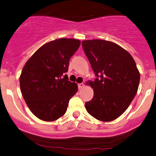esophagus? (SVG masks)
Here are the masks:
<instances>
[{
    "label": "esophagus",
    "instance_id": "1",
    "mask_svg": "<svg viewBox=\"0 0 156 156\" xmlns=\"http://www.w3.org/2000/svg\"><path fill=\"white\" fill-rule=\"evenodd\" d=\"M84 86H85V84H84V83H80V84H78V87H79V89H82Z\"/></svg>",
    "mask_w": 156,
    "mask_h": 156
}]
</instances>
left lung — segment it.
Segmentation results:
<instances>
[{"label":"left lung","mask_w":156,"mask_h":156,"mask_svg":"<svg viewBox=\"0 0 156 156\" xmlns=\"http://www.w3.org/2000/svg\"><path fill=\"white\" fill-rule=\"evenodd\" d=\"M97 79L90 82L94 97L85 102L87 113L97 119L111 122L130 105L139 87L140 73L133 57L116 43L103 40L82 42Z\"/></svg>","instance_id":"1"}]
</instances>
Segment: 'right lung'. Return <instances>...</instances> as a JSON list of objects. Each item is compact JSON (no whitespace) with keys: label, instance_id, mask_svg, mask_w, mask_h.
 Segmentation results:
<instances>
[{"label":"right lung","instance_id":"obj_1","mask_svg":"<svg viewBox=\"0 0 156 156\" xmlns=\"http://www.w3.org/2000/svg\"><path fill=\"white\" fill-rule=\"evenodd\" d=\"M80 40L60 38L45 43L26 62L20 76L22 95L31 113L52 122L66 113L69 101L78 90L77 84L65 74Z\"/></svg>","mask_w":156,"mask_h":156}]
</instances>
